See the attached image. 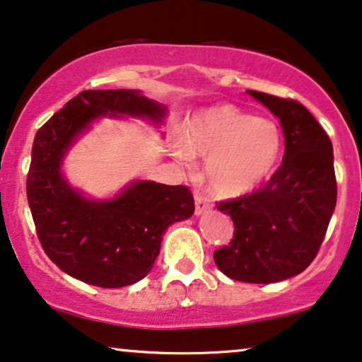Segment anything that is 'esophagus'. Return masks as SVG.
I'll use <instances>...</instances> for the list:
<instances>
[{
    "instance_id": "esophagus-1",
    "label": "esophagus",
    "mask_w": 362,
    "mask_h": 362,
    "mask_svg": "<svg viewBox=\"0 0 362 362\" xmlns=\"http://www.w3.org/2000/svg\"><path fill=\"white\" fill-rule=\"evenodd\" d=\"M210 206H211L210 205V200L204 199V197L199 195V194L195 195V215L205 214L206 210H210Z\"/></svg>"
}]
</instances>
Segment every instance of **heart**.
Here are the masks:
<instances>
[{"label": "heart", "instance_id": "1", "mask_svg": "<svg viewBox=\"0 0 362 362\" xmlns=\"http://www.w3.org/2000/svg\"><path fill=\"white\" fill-rule=\"evenodd\" d=\"M283 137L278 124L252 117L231 105H216L195 114L185 124L184 144L175 156L192 162L206 158V180L223 197H240L262 185L276 165Z\"/></svg>", "mask_w": 362, "mask_h": 362}]
</instances>
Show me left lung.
<instances>
[{
  "label": "left lung",
  "mask_w": 362,
  "mask_h": 362,
  "mask_svg": "<svg viewBox=\"0 0 362 362\" xmlns=\"http://www.w3.org/2000/svg\"><path fill=\"white\" fill-rule=\"evenodd\" d=\"M247 94L279 119L283 162L264 187L216 209L233 220V240L214 259L245 283H278L310 267L336 206L334 156L327 134L305 105L258 90Z\"/></svg>",
  "instance_id": "obj_1"
}]
</instances>
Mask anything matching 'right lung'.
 I'll return each mask as SVG.
<instances>
[{
  "mask_svg": "<svg viewBox=\"0 0 362 362\" xmlns=\"http://www.w3.org/2000/svg\"><path fill=\"white\" fill-rule=\"evenodd\" d=\"M167 107L141 90H83L36 132L26 194L37 238L69 276L99 288L134 285L151 272L168 226L194 215L184 185L136 180L112 199L95 200L62 173L66 153L103 117L162 125Z\"/></svg>",
  "mask_w": 362,
  "mask_h": 362,
  "instance_id": "add662e5",
  "label": "right lung"
}]
</instances>
